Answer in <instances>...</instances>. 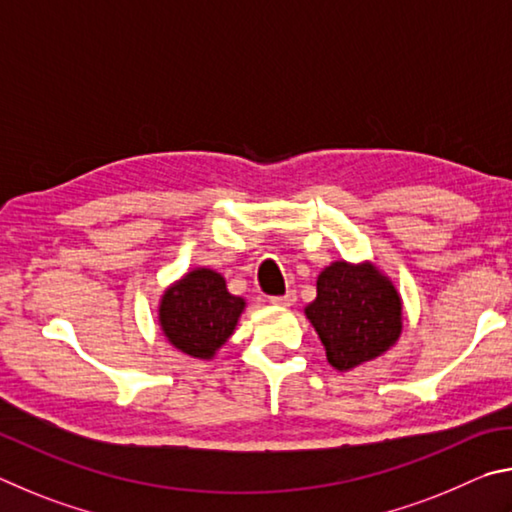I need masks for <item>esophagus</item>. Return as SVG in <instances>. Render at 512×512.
<instances>
[{
    "label": "esophagus",
    "mask_w": 512,
    "mask_h": 512,
    "mask_svg": "<svg viewBox=\"0 0 512 512\" xmlns=\"http://www.w3.org/2000/svg\"><path fill=\"white\" fill-rule=\"evenodd\" d=\"M270 301L274 303V306H292V303L297 301V292L288 290L285 294H281V297H270Z\"/></svg>",
    "instance_id": "esophagus-1"
}]
</instances>
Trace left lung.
Instances as JSON below:
<instances>
[{
    "mask_svg": "<svg viewBox=\"0 0 512 512\" xmlns=\"http://www.w3.org/2000/svg\"><path fill=\"white\" fill-rule=\"evenodd\" d=\"M306 315L337 371L382 355L402 330L398 292L371 265L326 267L317 279V299L306 308Z\"/></svg>",
    "mask_w": 512,
    "mask_h": 512,
    "instance_id": "obj_1",
    "label": "left lung"
}]
</instances>
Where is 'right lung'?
<instances>
[{
    "label": "right lung",
    "mask_w": 512,
    "mask_h": 512,
    "mask_svg": "<svg viewBox=\"0 0 512 512\" xmlns=\"http://www.w3.org/2000/svg\"><path fill=\"white\" fill-rule=\"evenodd\" d=\"M245 301L227 292L213 270H193L166 290L159 321L170 344L186 355L211 357L231 337Z\"/></svg>",
    "instance_id": "obj_1"
}]
</instances>
